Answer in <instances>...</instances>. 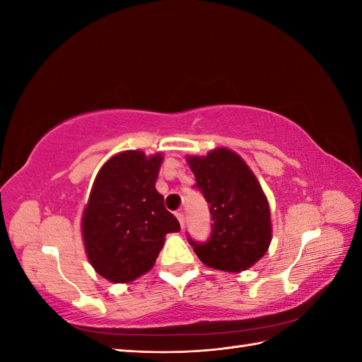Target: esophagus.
<instances>
[{"label": "esophagus", "mask_w": 362, "mask_h": 362, "mask_svg": "<svg viewBox=\"0 0 362 362\" xmlns=\"http://www.w3.org/2000/svg\"><path fill=\"white\" fill-rule=\"evenodd\" d=\"M175 216H177V218L180 221V225L184 226V221H185V218H184V213H182V211H177V213H175Z\"/></svg>", "instance_id": "esophagus-1"}]
</instances>
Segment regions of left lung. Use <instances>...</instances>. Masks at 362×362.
I'll list each match as a JSON object with an SVG mask.
<instances>
[{
    "label": "left lung",
    "instance_id": "1",
    "mask_svg": "<svg viewBox=\"0 0 362 362\" xmlns=\"http://www.w3.org/2000/svg\"><path fill=\"white\" fill-rule=\"evenodd\" d=\"M194 189L208 202L211 233L206 242H194V254L205 266L242 272L266 254L272 240L269 202L255 175L235 152L217 148L206 157H189Z\"/></svg>",
    "mask_w": 362,
    "mask_h": 362
}]
</instances>
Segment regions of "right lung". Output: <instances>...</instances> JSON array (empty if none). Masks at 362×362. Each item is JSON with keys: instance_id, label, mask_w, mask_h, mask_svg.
Wrapping results in <instances>:
<instances>
[{"instance_id": "add662e5", "label": "right lung", "mask_w": 362, "mask_h": 362, "mask_svg": "<svg viewBox=\"0 0 362 362\" xmlns=\"http://www.w3.org/2000/svg\"><path fill=\"white\" fill-rule=\"evenodd\" d=\"M161 154L125 151L96 175L83 214V238L92 267L112 282H129L152 269L164 235L180 222L156 190Z\"/></svg>"}]
</instances>
